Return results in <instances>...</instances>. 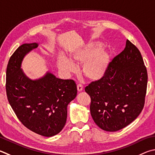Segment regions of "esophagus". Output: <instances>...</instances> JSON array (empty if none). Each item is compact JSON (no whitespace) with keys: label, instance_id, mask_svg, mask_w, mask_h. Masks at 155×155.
<instances>
[{"label":"esophagus","instance_id":"obj_1","mask_svg":"<svg viewBox=\"0 0 155 155\" xmlns=\"http://www.w3.org/2000/svg\"><path fill=\"white\" fill-rule=\"evenodd\" d=\"M83 89V87L82 85H81V84H78L77 85V90L78 92H81L82 91V90Z\"/></svg>","mask_w":155,"mask_h":155}]
</instances>
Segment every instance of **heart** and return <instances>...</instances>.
Listing matches in <instances>:
<instances>
[{"mask_svg": "<svg viewBox=\"0 0 155 155\" xmlns=\"http://www.w3.org/2000/svg\"><path fill=\"white\" fill-rule=\"evenodd\" d=\"M102 48L100 42H90L81 48L72 51L70 53V60L65 56H60L58 60V68L70 74L76 70L74 64H83L82 72L87 79L100 80L106 75L110 63V52Z\"/></svg>", "mask_w": 155, "mask_h": 155, "instance_id": "b5f03b06", "label": "heart"}]
</instances>
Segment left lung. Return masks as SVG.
Listing matches in <instances>:
<instances>
[{
	"instance_id": "1",
	"label": "left lung",
	"mask_w": 155,
	"mask_h": 155,
	"mask_svg": "<svg viewBox=\"0 0 155 155\" xmlns=\"http://www.w3.org/2000/svg\"><path fill=\"white\" fill-rule=\"evenodd\" d=\"M148 74L138 49L129 40L110 63L106 75L85 87L91 115L99 127L117 131L139 116L144 106Z\"/></svg>"
}]
</instances>
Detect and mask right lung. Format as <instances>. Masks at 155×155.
Returning a JSON list of instances; mask_svg holds the SVG:
<instances>
[{
  "mask_svg": "<svg viewBox=\"0 0 155 155\" xmlns=\"http://www.w3.org/2000/svg\"><path fill=\"white\" fill-rule=\"evenodd\" d=\"M38 46L36 43L23 44L11 55L7 68L6 92L22 124L41 136L51 137L65 125L67 106L77 96V88L73 80L60 79L49 72L36 80L25 74L22 61Z\"/></svg>",
  "mask_w": 155,
  "mask_h": 155,
  "instance_id": "add662e5",
  "label": "right lung"
}]
</instances>
